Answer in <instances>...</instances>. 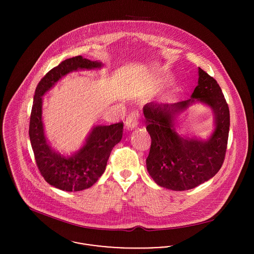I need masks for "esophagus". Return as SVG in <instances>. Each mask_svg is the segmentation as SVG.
<instances>
[{
	"label": "esophagus",
	"instance_id": "obj_1",
	"mask_svg": "<svg viewBox=\"0 0 254 254\" xmlns=\"http://www.w3.org/2000/svg\"><path fill=\"white\" fill-rule=\"evenodd\" d=\"M139 124V113L138 111H132L127 117H126V121H125V125L128 129L132 130L134 128H136Z\"/></svg>",
	"mask_w": 254,
	"mask_h": 254
}]
</instances>
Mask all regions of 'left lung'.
Masks as SVG:
<instances>
[{
    "label": "left lung",
    "mask_w": 254,
    "mask_h": 254,
    "mask_svg": "<svg viewBox=\"0 0 254 254\" xmlns=\"http://www.w3.org/2000/svg\"><path fill=\"white\" fill-rule=\"evenodd\" d=\"M199 101L214 111L216 129L206 141L179 135L176 117ZM151 145L146 157L148 174L158 186L172 190L193 189L220 170L226 154L230 111L217 81L198 67V82L191 98L175 104L148 103L144 109Z\"/></svg>",
    "instance_id": "left-lung-1"
}]
</instances>
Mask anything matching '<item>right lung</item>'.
<instances>
[{
  "mask_svg": "<svg viewBox=\"0 0 254 254\" xmlns=\"http://www.w3.org/2000/svg\"><path fill=\"white\" fill-rule=\"evenodd\" d=\"M101 62L77 56L67 59L47 73L37 85L30 115L29 137L38 169L46 182L57 189L78 191L92 187L106 170L113 146L123 134V122L109 126H95L84 145L71 156H64L49 144L42 120V97L60 79L79 69L102 68Z\"/></svg>",
  "mask_w": 254,
  "mask_h": 254,
  "instance_id": "right-lung-1",
  "label": "right lung"
}]
</instances>
